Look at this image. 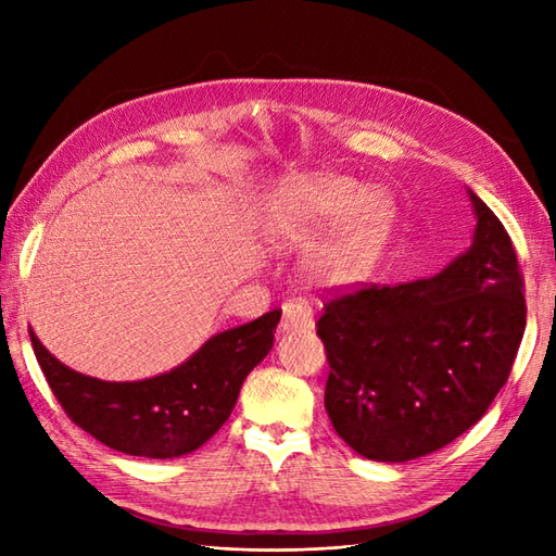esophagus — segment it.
<instances>
[{
	"mask_svg": "<svg viewBox=\"0 0 556 556\" xmlns=\"http://www.w3.org/2000/svg\"><path fill=\"white\" fill-rule=\"evenodd\" d=\"M285 317H281L279 329L281 332H305L313 329V308L305 299H289L281 305Z\"/></svg>",
	"mask_w": 556,
	"mask_h": 556,
	"instance_id": "esophagus-1",
	"label": "esophagus"
}]
</instances>
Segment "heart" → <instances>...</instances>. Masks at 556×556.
I'll return each instance as SVG.
<instances>
[{
  "label": "heart",
  "instance_id": "1",
  "mask_svg": "<svg viewBox=\"0 0 556 556\" xmlns=\"http://www.w3.org/2000/svg\"><path fill=\"white\" fill-rule=\"evenodd\" d=\"M337 220L315 248L308 269L323 285H351L370 269L392 231L394 205L382 191H361L346 176L315 174L281 191L271 233L281 245L308 248Z\"/></svg>",
  "mask_w": 556,
  "mask_h": 556
}]
</instances>
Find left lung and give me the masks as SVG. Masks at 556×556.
<instances>
[{"label": "left lung", "instance_id": "8db88e82", "mask_svg": "<svg viewBox=\"0 0 556 556\" xmlns=\"http://www.w3.org/2000/svg\"><path fill=\"white\" fill-rule=\"evenodd\" d=\"M473 245L413 285L332 289L315 323L329 363L325 408L372 460L432 454L485 416L526 329L509 233L473 193Z\"/></svg>", "mask_w": 556, "mask_h": 556}]
</instances>
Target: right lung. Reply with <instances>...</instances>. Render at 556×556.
Returning a JSON list of instances; mask_svg holds the SVG:
<instances>
[{"label": "right lung", "instance_id": "add662e5", "mask_svg": "<svg viewBox=\"0 0 556 556\" xmlns=\"http://www.w3.org/2000/svg\"><path fill=\"white\" fill-rule=\"evenodd\" d=\"M281 311L227 329L172 372L140 382H102L74 372L30 332L35 358L52 394L80 430L116 452L174 458L195 452L236 406L245 375L263 361Z\"/></svg>", "mask_w": 556, "mask_h": 556}]
</instances>
